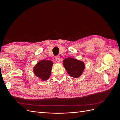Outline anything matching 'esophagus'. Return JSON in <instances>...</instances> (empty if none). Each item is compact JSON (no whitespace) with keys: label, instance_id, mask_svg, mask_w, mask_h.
Masks as SVG:
<instances>
[{"label":"esophagus","instance_id":"34e87169","mask_svg":"<svg viewBox=\"0 0 120 120\" xmlns=\"http://www.w3.org/2000/svg\"><path fill=\"white\" fill-rule=\"evenodd\" d=\"M55 59H56V60L57 61V63H59L60 62V57L59 56H56Z\"/></svg>","mask_w":120,"mask_h":120}]
</instances>
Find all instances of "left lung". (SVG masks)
Wrapping results in <instances>:
<instances>
[{
	"mask_svg": "<svg viewBox=\"0 0 120 120\" xmlns=\"http://www.w3.org/2000/svg\"><path fill=\"white\" fill-rule=\"evenodd\" d=\"M63 63L65 69L71 77L79 78L82 75L85 70L84 63L75 59L68 57L63 60Z\"/></svg>",
	"mask_w": 120,
	"mask_h": 120,
	"instance_id": "obj_1",
	"label": "left lung"
}]
</instances>
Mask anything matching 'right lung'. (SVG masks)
I'll list each match as a JSON object with an SVG mask.
<instances>
[{"label":"right lung","mask_w":120,"mask_h":120,"mask_svg":"<svg viewBox=\"0 0 120 120\" xmlns=\"http://www.w3.org/2000/svg\"><path fill=\"white\" fill-rule=\"evenodd\" d=\"M52 65L53 62L51 60H41L34 68V74L41 80L46 81L51 75Z\"/></svg>","instance_id":"add662e5"}]
</instances>
